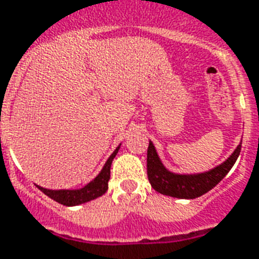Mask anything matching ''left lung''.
<instances>
[{"mask_svg":"<svg viewBox=\"0 0 259 259\" xmlns=\"http://www.w3.org/2000/svg\"><path fill=\"white\" fill-rule=\"evenodd\" d=\"M240 149L242 142L223 164L217 165L210 170L202 174H174L165 168L157 154L153 142L150 141L147 149V178L151 187L159 194L180 199H194L210 191L227 176L233 164L236 162Z\"/></svg>","mask_w":259,"mask_h":259,"instance_id":"8db88e82","label":"left lung"}]
</instances>
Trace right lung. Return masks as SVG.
<instances>
[{
	"label": "right lung",
	"instance_id": "1",
	"mask_svg": "<svg viewBox=\"0 0 259 259\" xmlns=\"http://www.w3.org/2000/svg\"><path fill=\"white\" fill-rule=\"evenodd\" d=\"M118 149H120V146L116 147V150L109 157L100 174L97 175L90 183H87L84 187L76 188V190H49V188H44L40 186H36V187L44 194H46L49 198H52L53 201L65 206H77L93 201L95 198L104 195L108 190V182L110 179V165L118 153Z\"/></svg>",
	"mask_w": 259,
	"mask_h": 259
}]
</instances>
